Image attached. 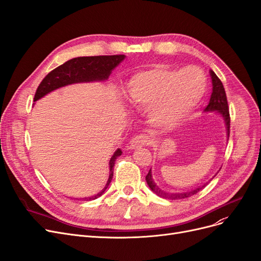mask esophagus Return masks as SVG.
Here are the masks:
<instances>
[{
    "label": "esophagus",
    "mask_w": 261,
    "mask_h": 261,
    "mask_svg": "<svg viewBox=\"0 0 261 261\" xmlns=\"http://www.w3.org/2000/svg\"><path fill=\"white\" fill-rule=\"evenodd\" d=\"M131 147L132 148H138V147H142L150 144V138L146 134H138L137 137H134L131 140Z\"/></svg>",
    "instance_id": "1"
}]
</instances>
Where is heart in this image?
Listing matches in <instances>:
<instances>
[{"label":"heart","instance_id":"1","mask_svg":"<svg viewBox=\"0 0 261 261\" xmlns=\"http://www.w3.org/2000/svg\"><path fill=\"white\" fill-rule=\"evenodd\" d=\"M205 89L206 79L198 67L178 71L153 65L131 77L127 92L133 105L150 109L153 124L170 128L197 108Z\"/></svg>","mask_w":261,"mask_h":261}]
</instances>
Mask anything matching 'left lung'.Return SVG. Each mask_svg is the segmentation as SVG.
<instances>
[{
  "label": "left lung",
  "instance_id": "8db88e82",
  "mask_svg": "<svg viewBox=\"0 0 261 261\" xmlns=\"http://www.w3.org/2000/svg\"><path fill=\"white\" fill-rule=\"evenodd\" d=\"M211 77H212V84H213V92H212L210 102L207 104V106L205 108L206 112H212V111H217L221 116H223L225 122H226V128H227V133L229 136L230 132V114H229V108H228V101H227V95H226V91L224 88V85L221 83V81L218 79L217 75L211 70L210 72ZM146 181L149 186V188L155 192V194L161 198L165 199H170V200H178V199H185L188 197L194 196L198 192L205 187L206 184H204L203 186H200L194 190L191 191H186V192H177V194H171V192H166L165 190L160 189L156 182L153 181L152 177H151V171L149 170L148 174L146 175Z\"/></svg>",
  "mask_w": 261,
  "mask_h": 261
}]
</instances>
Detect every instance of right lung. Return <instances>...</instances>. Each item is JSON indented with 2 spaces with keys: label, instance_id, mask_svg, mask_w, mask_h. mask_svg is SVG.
I'll return each mask as SVG.
<instances>
[{
  "label": "right lung",
  "instance_id": "right-lung-1",
  "mask_svg": "<svg viewBox=\"0 0 261 261\" xmlns=\"http://www.w3.org/2000/svg\"><path fill=\"white\" fill-rule=\"evenodd\" d=\"M124 55L79 57L66 61L45 76V79L37 87L34 101H37L38 99L43 98L45 94L66 85L108 80L112 70H114L124 59ZM120 155L121 150L118 148L110 160V177L104 189H102L98 195L85 198V200H94L102 196L113 178L116 158H118Z\"/></svg>",
  "mask_w": 261,
  "mask_h": 261
}]
</instances>
